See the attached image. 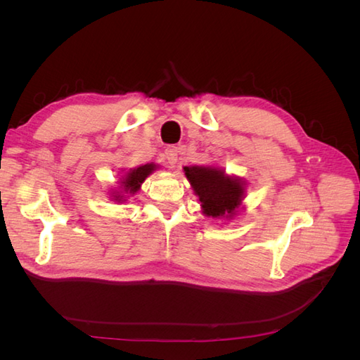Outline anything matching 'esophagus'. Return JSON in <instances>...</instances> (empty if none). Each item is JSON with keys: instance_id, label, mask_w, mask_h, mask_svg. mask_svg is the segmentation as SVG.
<instances>
[{"instance_id": "obj_1", "label": "esophagus", "mask_w": 360, "mask_h": 360, "mask_svg": "<svg viewBox=\"0 0 360 360\" xmlns=\"http://www.w3.org/2000/svg\"><path fill=\"white\" fill-rule=\"evenodd\" d=\"M177 156H179V150L177 147H168L165 150V160L169 165V168H176L177 165Z\"/></svg>"}]
</instances>
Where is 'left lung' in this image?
Here are the masks:
<instances>
[{"mask_svg":"<svg viewBox=\"0 0 360 360\" xmlns=\"http://www.w3.org/2000/svg\"><path fill=\"white\" fill-rule=\"evenodd\" d=\"M193 193L201 201L204 216L217 221H233L242 212L246 192L243 179L230 176L225 169L214 165L184 167Z\"/></svg>","mask_w":360,"mask_h":360,"instance_id":"8db88e82","label":"left lung"}]
</instances>
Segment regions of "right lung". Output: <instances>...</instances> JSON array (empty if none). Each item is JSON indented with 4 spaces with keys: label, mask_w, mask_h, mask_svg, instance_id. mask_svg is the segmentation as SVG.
Masks as SVG:
<instances>
[{
    "label": "right lung",
    "mask_w": 360,
    "mask_h": 360,
    "mask_svg": "<svg viewBox=\"0 0 360 360\" xmlns=\"http://www.w3.org/2000/svg\"><path fill=\"white\" fill-rule=\"evenodd\" d=\"M156 169H159V165L151 162V163H146V165H141L138 168L126 171L123 176H120L118 186L115 189H111L110 192L111 201L124 202L127 197L135 195L141 189V184H143L150 174H153Z\"/></svg>",
    "instance_id": "right-lung-1"
}]
</instances>
